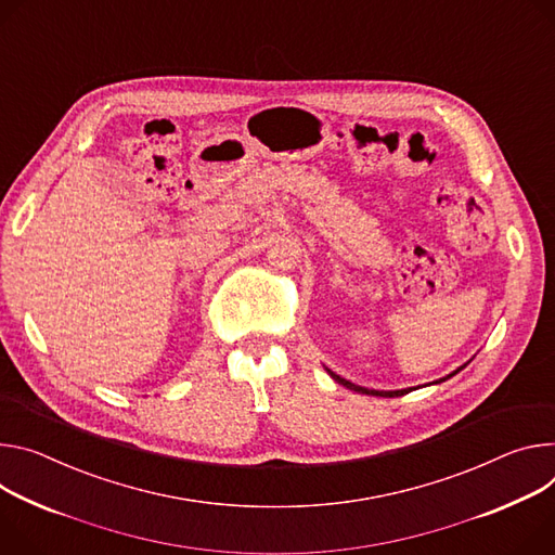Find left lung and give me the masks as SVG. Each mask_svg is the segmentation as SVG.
<instances>
[{"label": "left lung", "mask_w": 555, "mask_h": 555, "mask_svg": "<svg viewBox=\"0 0 555 555\" xmlns=\"http://www.w3.org/2000/svg\"><path fill=\"white\" fill-rule=\"evenodd\" d=\"M465 367V365H463ZM463 367H459L456 372H451L449 376H444V378H438L436 380V385L438 383H442V380H447V378H451V376H456ZM327 370V367H325ZM327 374L338 383V385H343V387H347V389H354V391H359V393H367V396H383V398H396V396H402V393H408V391H412L414 387H408V389H389V391H385V389H367V387H361V385H354L351 380H345L343 376H338V374H334L332 370H327Z\"/></svg>", "instance_id": "left-lung-1"}]
</instances>
